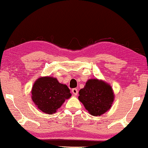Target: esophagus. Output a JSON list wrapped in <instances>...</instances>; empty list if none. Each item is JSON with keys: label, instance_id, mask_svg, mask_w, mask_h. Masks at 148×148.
I'll use <instances>...</instances> for the list:
<instances>
[{"label": "esophagus", "instance_id": "obj_1", "mask_svg": "<svg viewBox=\"0 0 148 148\" xmlns=\"http://www.w3.org/2000/svg\"><path fill=\"white\" fill-rule=\"evenodd\" d=\"M72 93L74 95H77L78 93V89L77 88H73L72 89Z\"/></svg>", "mask_w": 148, "mask_h": 148}]
</instances>
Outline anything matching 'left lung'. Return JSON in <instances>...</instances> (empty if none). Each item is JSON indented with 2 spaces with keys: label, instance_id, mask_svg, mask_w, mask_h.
I'll return each instance as SVG.
<instances>
[{
  "label": "left lung",
  "instance_id": "1",
  "mask_svg": "<svg viewBox=\"0 0 148 148\" xmlns=\"http://www.w3.org/2000/svg\"><path fill=\"white\" fill-rule=\"evenodd\" d=\"M79 93V100L94 116H100L110 110L114 99L110 85L97 79L87 81Z\"/></svg>",
  "mask_w": 148,
  "mask_h": 148
}]
</instances>
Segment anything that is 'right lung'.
I'll list each match as a JSON object with an SVG mask.
<instances>
[{
  "label": "right lung",
  "mask_w": 148,
  "mask_h": 148,
  "mask_svg": "<svg viewBox=\"0 0 148 148\" xmlns=\"http://www.w3.org/2000/svg\"><path fill=\"white\" fill-rule=\"evenodd\" d=\"M71 96L66 85L56 78L45 77L38 79L32 89V99L42 112L53 114Z\"/></svg>",
  "instance_id": "add662e5"
}]
</instances>
